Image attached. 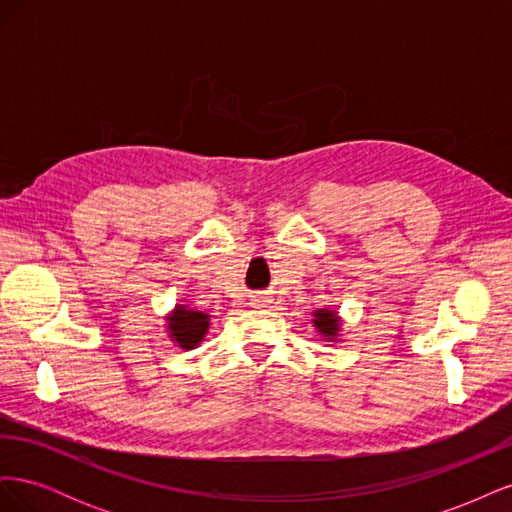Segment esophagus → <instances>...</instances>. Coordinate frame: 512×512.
Segmentation results:
<instances>
[{"instance_id": "1", "label": "esophagus", "mask_w": 512, "mask_h": 512, "mask_svg": "<svg viewBox=\"0 0 512 512\" xmlns=\"http://www.w3.org/2000/svg\"><path fill=\"white\" fill-rule=\"evenodd\" d=\"M269 303V299L267 297H260V294H256V297H252V305L254 307H262V305H267Z\"/></svg>"}]
</instances>
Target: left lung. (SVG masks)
<instances>
[{
	"mask_svg": "<svg viewBox=\"0 0 512 512\" xmlns=\"http://www.w3.org/2000/svg\"><path fill=\"white\" fill-rule=\"evenodd\" d=\"M314 327L318 329V333L324 339H337L339 335V327H342V320H339L337 312L331 307H324V309H316L314 312Z\"/></svg>",
	"mask_w": 512,
	"mask_h": 512,
	"instance_id": "obj_1",
	"label": "left lung"
}]
</instances>
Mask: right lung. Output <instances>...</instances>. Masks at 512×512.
Here are the masks:
<instances>
[{
	"instance_id": "obj_1",
	"label": "right lung",
	"mask_w": 512,
	"mask_h": 512,
	"mask_svg": "<svg viewBox=\"0 0 512 512\" xmlns=\"http://www.w3.org/2000/svg\"><path fill=\"white\" fill-rule=\"evenodd\" d=\"M166 320L170 339L183 350L196 348L209 331V316L198 312V309H190L188 305H177Z\"/></svg>"
}]
</instances>
